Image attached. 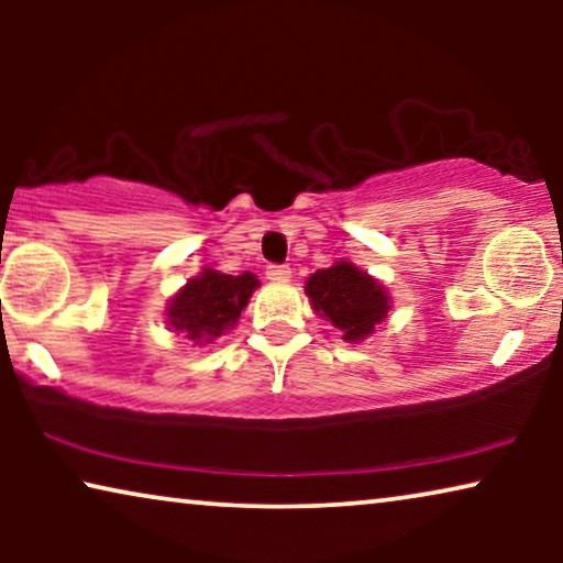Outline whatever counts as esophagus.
I'll return each mask as SVG.
<instances>
[{"label":"esophagus","mask_w":563,"mask_h":563,"mask_svg":"<svg viewBox=\"0 0 563 563\" xmlns=\"http://www.w3.org/2000/svg\"><path fill=\"white\" fill-rule=\"evenodd\" d=\"M266 279L272 282H289L291 279V268L289 266H282V264H274L266 268Z\"/></svg>","instance_id":"34e87169"}]
</instances>
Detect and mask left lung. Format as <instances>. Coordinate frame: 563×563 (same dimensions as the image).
I'll return each mask as SVG.
<instances>
[{"mask_svg": "<svg viewBox=\"0 0 563 563\" xmlns=\"http://www.w3.org/2000/svg\"><path fill=\"white\" fill-rule=\"evenodd\" d=\"M305 291L310 297L312 310L333 322L343 333V341L349 343H358L372 335L391 307L387 289L349 261H338L330 268H318L307 279Z\"/></svg>", "mask_w": 563, "mask_h": 563, "instance_id": "obj_1", "label": "left lung"}]
</instances>
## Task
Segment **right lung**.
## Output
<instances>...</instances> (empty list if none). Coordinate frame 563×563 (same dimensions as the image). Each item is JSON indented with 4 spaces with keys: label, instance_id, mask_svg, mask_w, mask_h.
Returning a JSON list of instances; mask_svg holds the SVG:
<instances>
[{
    "label": "right lung",
    "instance_id": "add662e5",
    "mask_svg": "<svg viewBox=\"0 0 563 563\" xmlns=\"http://www.w3.org/2000/svg\"><path fill=\"white\" fill-rule=\"evenodd\" d=\"M256 287L258 279L251 272L230 276L214 268H202V274L189 279L187 287L172 297L166 307V322L189 341L199 345L212 343L235 328Z\"/></svg>",
    "mask_w": 563,
    "mask_h": 563
}]
</instances>
